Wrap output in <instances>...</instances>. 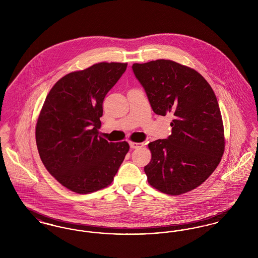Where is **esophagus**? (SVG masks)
I'll return each instance as SVG.
<instances>
[{"mask_svg": "<svg viewBox=\"0 0 258 258\" xmlns=\"http://www.w3.org/2000/svg\"><path fill=\"white\" fill-rule=\"evenodd\" d=\"M130 146L133 149H136V148H141L144 146L143 143H137V142H130Z\"/></svg>", "mask_w": 258, "mask_h": 258, "instance_id": "1", "label": "esophagus"}]
</instances>
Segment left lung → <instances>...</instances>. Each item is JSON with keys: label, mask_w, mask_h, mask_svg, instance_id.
<instances>
[{"label": "left lung", "mask_w": 258, "mask_h": 258, "mask_svg": "<svg viewBox=\"0 0 258 258\" xmlns=\"http://www.w3.org/2000/svg\"><path fill=\"white\" fill-rule=\"evenodd\" d=\"M153 111L171 113V135L150 142L152 159L144 167L148 183L179 196L204 183L219 165L225 140L217 97L196 70L171 60L134 63Z\"/></svg>", "instance_id": "left-lung-1"}]
</instances>
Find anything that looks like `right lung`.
Masks as SVG:
<instances>
[{
	"mask_svg": "<svg viewBox=\"0 0 258 258\" xmlns=\"http://www.w3.org/2000/svg\"><path fill=\"white\" fill-rule=\"evenodd\" d=\"M126 62H98L64 75L52 87L36 124L37 151L47 171L70 190L86 195L113 182L130 150L98 135L102 102Z\"/></svg>",
	"mask_w": 258,
	"mask_h": 258,
	"instance_id": "right-lung-1",
	"label": "right lung"
}]
</instances>
